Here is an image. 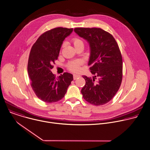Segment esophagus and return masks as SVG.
I'll use <instances>...</instances> for the list:
<instances>
[{
	"label": "esophagus",
	"instance_id": "obj_1",
	"mask_svg": "<svg viewBox=\"0 0 150 150\" xmlns=\"http://www.w3.org/2000/svg\"><path fill=\"white\" fill-rule=\"evenodd\" d=\"M80 76H80L79 75H78V74H74V75H73V77H74V80L76 79L77 78H79Z\"/></svg>",
	"mask_w": 150,
	"mask_h": 150
}]
</instances>
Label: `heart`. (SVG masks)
Instances as JSON below:
<instances>
[{"instance_id": "heart-1", "label": "heart", "mask_w": 150, "mask_h": 150, "mask_svg": "<svg viewBox=\"0 0 150 150\" xmlns=\"http://www.w3.org/2000/svg\"><path fill=\"white\" fill-rule=\"evenodd\" d=\"M72 42L75 48L77 46H78L79 44H83L82 41L77 37L73 38L72 39ZM81 65V62L80 61H77V60L72 61H70L68 63L67 68L71 71L76 72L79 70Z\"/></svg>"}]
</instances>
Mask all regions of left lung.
<instances>
[{"mask_svg":"<svg viewBox=\"0 0 150 150\" xmlns=\"http://www.w3.org/2000/svg\"><path fill=\"white\" fill-rule=\"evenodd\" d=\"M75 32L86 40L91 47L88 65L95 78L82 76L86 81L81 93L83 99L96 106L110 101L119 89L123 78L122 55L119 45L109 33L100 28H75Z\"/></svg>","mask_w":150,"mask_h":150,"instance_id":"1","label":"left lung"}]
</instances>
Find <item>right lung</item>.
<instances>
[{
  "label": "right lung",
  "instance_id": "right-lung-1",
  "mask_svg": "<svg viewBox=\"0 0 150 150\" xmlns=\"http://www.w3.org/2000/svg\"><path fill=\"white\" fill-rule=\"evenodd\" d=\"M72 31V28H52L42 34L31 47L27 65L30 85L36 96L44 102L62 99L73 81L71 74L64 72L56 78L51 71L63 41Z\"/></svg>",
  "mask_w": 150,
  "mask_h": 150
}]
</instances>
